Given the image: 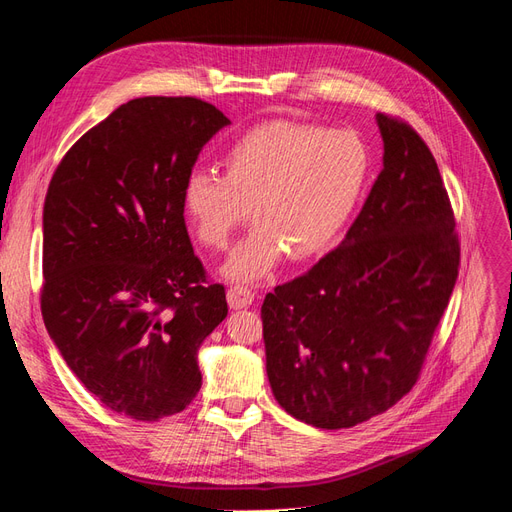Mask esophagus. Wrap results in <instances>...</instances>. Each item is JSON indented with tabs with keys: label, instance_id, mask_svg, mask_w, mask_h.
Masks as SVG:
<instances>
[{
	"label": "esophagus",
	"instance_id": "1",
	"mask_svg": "<svg viewBox=\"0 0 512 512\" xmlns=\"http://www.w3.org/2000/svg\"><path fill=\"white\" fill-rule=\"evenodd\" d=\"M227 300H229L231 309H244V307L253 305L255 292L248 290V287H244V285H233L227 292Z\"/></svg>",
	"mask_w": 512,
	"mask_h": 512
}]
</instances>
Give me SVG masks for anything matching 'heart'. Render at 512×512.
<instances>
[{"instance_id": "obj_1", "label": "heart", "mask_w": 512, "mask_h": 512, "mask_svg": "<svg viewBox=\"0 0 512 512\" xmlns=\"http://www.w3.org/2000/svg\"><path fill=\"white\" fill-rule=\"evenodd\" d=\"M372 157L350 129L272 121L248 129L225 153V175L194 168L183 209L205 246L225 248L251 216L257 227L233 248L225 277L259 281L283 255H324L346 229L365 192Z\"/></svg>"}]
</instances>
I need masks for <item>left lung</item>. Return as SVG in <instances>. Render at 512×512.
<instances>
[{
	"mask_svg": "<svg viewBox=\"0 0 512 512\" xmlns=\"http://www.w3.org/2000/svg\"><path fill=\"white\" fill-rule=\"evenodd\" d=\"M376 123L383 170L346 238L261 305L274 398L326 430L368 422L411 391L461 261L426 142L387 114Z\"/></svg>",
	"mask_w": 512,
	"mask_h": 512,
	"instance_id": "left-lung-1",
	"label": "left lung"
}]
</instances>
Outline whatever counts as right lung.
<instances>
[{
	"instance_id": "right-lung-1",
	"label": "right lung",
	"mask_w": 512,
	"mask_h": 512,
	"mask_svg": "<svg viewBox=\"0 0 512 512\" xmlns=\"http://www.w3.org/2000/svg\"><path fill=\"white\" fill-rule=\"evenodd\" d=\"M227 125L194 97L131 99L73 144L45 196L47 333L90 393L140 422L196 398V355L227 318L183 218V183Z\"/></svg>"
}]
</instances>
